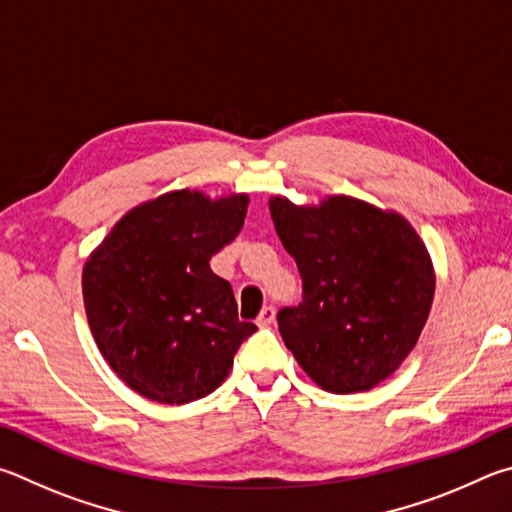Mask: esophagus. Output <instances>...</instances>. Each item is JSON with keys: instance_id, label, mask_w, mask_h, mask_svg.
<instances>
[{"instance_id": "esophagus-1", "label": "esophagus", "mask_w": 512, "mask_h": 512, "mask_svg": "<svg viewBox=\"0 0 512 512\" xmlns=\"http://www.w3.org/2000/svg\"><path fill=\"white\" fill-rule=\"evenodd\" d=\"M274 317H276V310L272 308V306H265L263 310H261V315H258V319H256V324L261 326V328H267V326H272V321H274Z\"/></svg>"}]
</instances>
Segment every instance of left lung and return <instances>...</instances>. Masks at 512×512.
<instances>
[{"label": "left lung", "mask_w": 512, "mask_h": 512, "mask_svg": "<svg viewBox=\"0 0 512 512\" xmlns=\"http://www.w3.org/2000/svg\"><path fill=\"white\" fill-rule=\"evenodd\" d=\"M270 211L303 281V301L276 317L285 346L321 389H373L405 362L432 310L425 242L402 215L346 195L319 206L272 197Z\"/></svg>", "instance_id": "1"}]
</instances>
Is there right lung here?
<instances>
[{"label": "right lung", "mask_w": 512, "mask_h": 512, "mask_svg": "<svg viewBox=\"0 0 512 512\" xmlns=\"http://www.w3.org/2000/svg\"><path fill=\"white\" fill-rule=\"evenodd\" d=\"M249 197L173 191L134 206L83 270L89 328L112 371L139 396L184 405L224 382L256 326L238 321L211 256L238 236Z\"/></svg>", "instance_id": "add662e5"}]
</instances>
